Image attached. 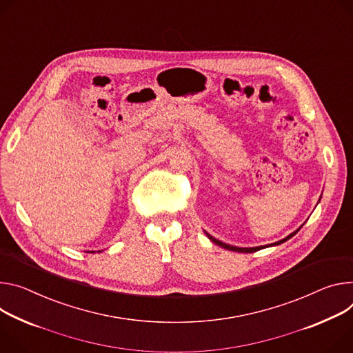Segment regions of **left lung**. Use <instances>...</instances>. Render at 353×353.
I'll list each match as a JSON object with an SVG mask.
<instances>
[{"label":"left lung","instance_id":"obj_1","mask_svg":"<svg viewBox=\"0 0 353 353\" xmlns=\"http://www.w3.org/2000/svg\"><path fill=\"white\" fill-rule=\"evenodd\" d=\"M301 228V227H300ZM299 228V230H300ZM299 230L297 231H294L293 234H290L288 236H285L284 239H281V241H277V242H274V243H270V246H276V245H280V243H283V242H285V241H288L290 239L292 236H294L297 232H299ZM205 235L210 238V241H212L215 245H218V246H221V248H223V249H228V250H234V252H241V253H252V252H256V250H261V249H263V248H266V246H256V248H238V246H232V245H228V243H223V242H221V241H218V239H215L214 236H211L210 234H207L205 232Z\"/></svg>","mask_w":353,"mask_h":353}]
</instances>
